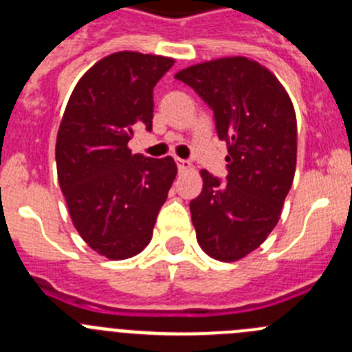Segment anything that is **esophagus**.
<instances>
[{"label":"esophagus","mask_w":352,"mask_h":352,"mask_svg":"<svg viewBox=\"0 0 352 352\" xmlns=\"http://www.w3.org/2000/svg\"><path fill=\"white\" fill-rule=\"evenodd\" d=\"M176 164H178V169L179 170H186L190 167L188 160H183V159H176Z\"/></svg>","instance_id":"1"}]
</instances>
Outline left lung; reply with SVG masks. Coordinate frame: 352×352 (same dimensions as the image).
I'll use <instances>...</instances> for the list:
<instances>
[{
  "label": "left lung",
  "mask_w": 352,
  "mask_h": 352,
  "mask_svg": "<svg viewBox=\"0 0 352 352\" xmlns=\"http://www.w3.org/2000/svg\"><path fill=\"white\" fill-rule=\"evenodd\" d=\"M212 109L227 143V183L202 170L190 202L197 243L214 260L234 262L256 250L279 221L296 166V117L285 87L246 57H225L174 76Z\"/></svg>",
  "instance_id": "left-lung-1"
}]
</instances>
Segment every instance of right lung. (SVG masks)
<instances>
[{
  "mask_svg": "<svg viewBox=\"0 0 352 352\" xmlns=\"http://www.w3.org/2000/svg\"><path fill=\"white\" fill-rule=\"evenodd\" d=\"M174 59L117 52L76 83L59 132V185L82 239L109 260L148 246L178 167L170 157L132 155L136 129L151 131L153 87Z\"/></svg>",
  "mask_w": 352,
  "mask_h": 352,
  "instance_id": "right-lung-1",
  "label": "right lung"
}]
</instances>
